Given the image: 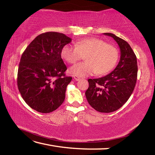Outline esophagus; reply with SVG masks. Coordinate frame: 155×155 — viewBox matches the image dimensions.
<instances>
[{
  "mask_svg": "<svg viewBox=\"0 0 155 155\" xmlns=\"http://www.w3.org/2000/svg\"><path fill=\"white\" fill-rule=\"evenodd\" d=\"M74 79L75 81H80V80H81V78H80V77H77V76H74Z\"/></svg>",
  "mask_w": 155,
  "mask_h": 155,
  "instance_id": "obj_1",
  "label": "esophagus"
}]
</instances>
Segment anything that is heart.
Instances as JSON below:
<instances>
[{"label": "heart", "instance_id": "1", "mask_svg": "<svg viewBox=\"0 0 155 155\" xmlns=\"http://www.w3.org/2000/svg\"><path fill=\"white\" fill-rule=\"evenodd\" d=\"M61 56L70 64H74L85 57L86 62L72 66L70 73L78 77H86L96 72L104 75L111 71L117 64L118 51L105 41L91 38L77 41L74 46H65Z\"/></svg>", "mask_w": 155, "mask_h": 155}]
</instances>
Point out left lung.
Listing matches in <instances>:
<instances>
[{"label":"left lung","mask_w":155,"mask_h":155,"mask_svg":"<svg viewBox=\"0 0 155 155\" xmlns=\"http://www.w3.org/2000/svg\"><path fill=\"white\" fill-rule=\"evenodd\" d=\"M104 35L114 39L120 49L118 64L109 74L88 79L85 96L91 107L101 113L116 111L127 103L135 87L137 77V57L129 44L114 34Z\"/></svg>","instance_id":"left-lung-1"}]
</instances>
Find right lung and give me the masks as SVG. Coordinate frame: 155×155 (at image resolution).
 I'll return each mask as SVG.
<instances>
[{
	"label": "right lung",
	"mask_w": 155,
	"mask_h": 155,
	"mask_svg": "<svg viewBox=\"0 0 155 155\" xmlns=\"http://www.w3.org/2000/svg\"><path fill=\"white\" fill-rule=\"evenodd\" d=\"M72 39L64 34L46 32L37 36L23 52L18 72V87L22 98L35 111L48 114L64 103L72 77L61 59L64 46Z\"/></svg>",
	"instance_id": "1"
}]
</instances>
